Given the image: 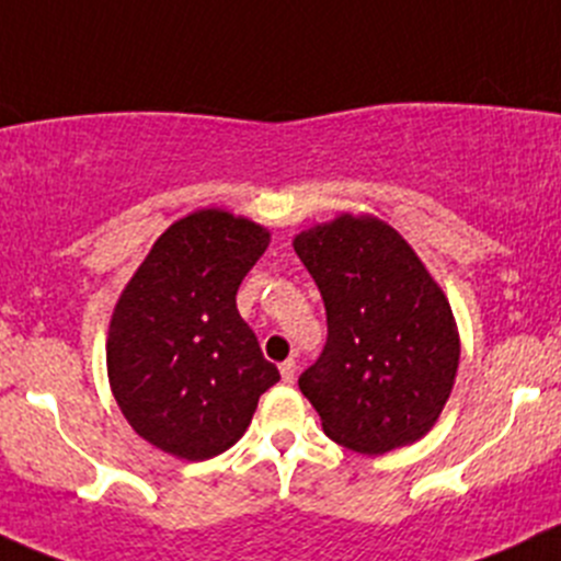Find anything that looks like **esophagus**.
Instances as JSON below:
<instances>
[{"label":"esophagus","mask_w":561,"mask_h":561,"mask_svg":"<svg viewBox=\"0 0 561 561\" xmlns=\"http://www.w3.org/2000/svg\"><path fill=\"white\" fill-rule=\"evenodd\" d=\"M279 375H282V382L296 380V360H285V364L279 366Z\"/></svg>","instance_id":"esophagus-1"}]
</instances>
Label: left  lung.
<instances>
[{"label": "left lung", "mask_w": 561, "mask_h": 561, "mask_svg": "<svg viewBox=\"0 0 561 561\" xmlns=\"http://www.w3.org/2000/svg\"><path fill=\"white\" fill-rule=\"evenodd\" d=\"M293 247L328 314L325 350L298 377L322 432L369 456L426 437L461 358L443 287L399 230L371 214H339L301 230Z\"/></svg>", "instance_id": "left-lung-1"}]
</instances>
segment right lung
Here are the masks:
<instances>
[{
    "instance_id": "add662e5",
    "label": "right lung",
    "mask_w": 561,
    "mask_h": 561,
    "mask_svg": "<svg viewBox=\"0 0 561 561\" xmlns=\"http://www.w3.org/2000/svg\"><path fill=\"white\" fill-rule=\"evenodd\" d=\"M271 233L225 208L175 219L124 285L107 328L113 399L138 437L184 461L239 443L279 371L236 307Z\"/></svg>"
}]
</instances>
